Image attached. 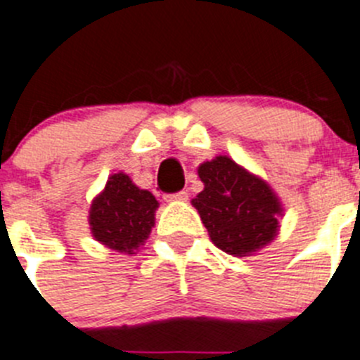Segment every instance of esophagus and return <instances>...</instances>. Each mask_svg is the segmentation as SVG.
<instances>
[{
	"instance_id": "34e87169",
	"label": "esophagus",
	"mask_w": 360,
	"mask_h": 360,
	"mask_svg": "<svg viewBox=\"0 0 360 360\" xmlns=\"http://www.w3.org/2000/svg\"><path fill=\"white\" fill-rule=\"evenodd\" d=\"M186 199H188V192H184V190L165 195V200H167V202H179V200H186Z\"/></svg>"
}]
</instances>
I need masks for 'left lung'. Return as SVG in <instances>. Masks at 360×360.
I'll use <instances>...</instances> for the list:
<instances>
[{"label":"left lung","mask_w":360,"mask_h":360,"mask_svg":"<svg viewBox=\"0 0 360 360\" xmlns=\"http://www.w3.org/2000/svg\"><path fill=\"white\" fill-rule=\"evenodd\" d=\"M204 190L192 199L213 244L233 257H249L274 240L283 208L273 188L231 158L199 167Z\"/></svg>","instance_id":"1"}]
</instances>
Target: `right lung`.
Instances as JSON below:
<instances>
[{
  "instance_id": "add662e5",
  "label": "right lung",
  "mask_w": 360,
  "mask_h": 360,
  "mask_svg": "<svg viewBox=\"0 0 360 360\" xmlns=\"http://www.w3.org/2000/svg\"><path fill=\"white\" fill-rule=\"evenodd\" d=\"M158 206L156 197L136 186L127 174H112L105 188L93 199L89 228L100 244L134 255L154 228Z\"/></svg>"
}]
</instances>
